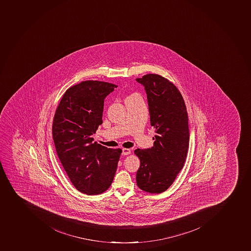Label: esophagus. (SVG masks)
Masks as SVG:
<instances>
[{
    "instance_id": "1",
    "label": "esophagus",
    "mask_w": 251,
    "mask_h": 251,
    "mask_svg": "<svg viewBox=\"0 0 251 251\" xmlns=\"http://www.w3.org/2000/svg\"><path fill=\"white\" fill-rule=\"evenodd\" d=\"M131 153V151L129 149H123V156H126L128 154Z\"/></svg>"
}]
</instances>
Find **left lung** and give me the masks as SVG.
I'll return each instance as SVG.
<instances>
[{
	"label": "left lung",
	"mask_w": 251,
	"mask_h": 251,
	"mask_svg": "<svg viewBox=\"0 0 251 251\" xmlns=\"http://www.w3.org/2000/svg\"><path fill=\"white\" fill-rule=\"evenodd\" d=\"M147 94L150 123L156 129L153 146L135 150L141 165L137 184L144 192L161 193L173 184L183 169L189 146L188 112L179 90L156 74L136 78Z\"/></svg>",
	"instance_id": "1"
}]
</instances>
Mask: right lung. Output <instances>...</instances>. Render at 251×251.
<instances>
[{
    "mask_svg": "<svg viewBox=\"0 0 251 251\" xmlns=\"http://www.w3.org/2000/svg\"><path fill=\"white\" fill-rule=\"evenodd\" d=\"M116 87L97 80L70 87L53 119V141L63 169L75 188L90 196L110 188L123 152L93 142L102 123L104 99Z\"/></svg>",
    "mask_w": 251,
    "mask_h": 251,
    "instance_id": "obj_1",
    "label": "right lung"
}]
</instances>
